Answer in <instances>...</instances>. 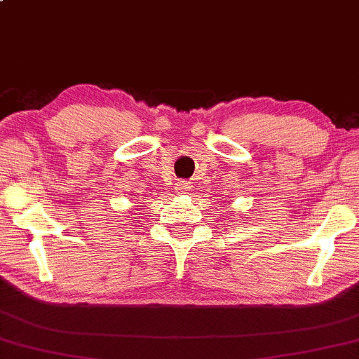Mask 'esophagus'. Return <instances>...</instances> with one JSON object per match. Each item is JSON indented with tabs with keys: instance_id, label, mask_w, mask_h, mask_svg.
<instances>
[{
	"instance_id": "obj_1",
	"label": "esophagus",
	"mask_w": 359,
	"mask_h": 359,
	"mask_svg": "<svg viewBox=\"0 0 359 359\" xmlns=\"http://www.w3.org/2000/svg\"><path fill=\"white\" fill-rule=\"evenodd\" d=\"M189 189H191L189 181L183 180V181H178V183H176V191H180V194H183V192L189 191Z\"/></svg>"
}]
</instances>
